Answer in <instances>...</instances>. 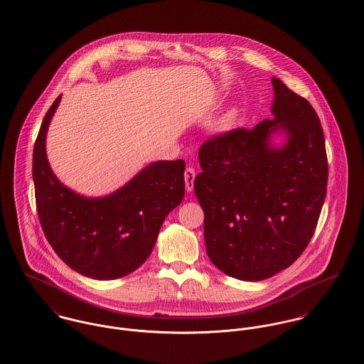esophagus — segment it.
<instances>
[{"instance_id":"34e87169","label":"esophagus","mask_w":364,"mask_h":364,"mask_svg":"<svg viewBox=\"0 0 364 364\" xmlns=\"http://www.w3.org/2000/svg\"><path fill=\"white\" fill-rule=\"evenodd\" d=\"M184 178H186V188H187V191H193V188H194V178H196V168L193 166H188L186 168Z\"/></svg>"}]
</instances>
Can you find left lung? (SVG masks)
Wrapping results in <instances>:
<instances>
[{
  "label": "left lung",
  "instance_id": "left-lung-1",
  "mask_svg": "<svg viewBox=\"0 0 364 364\" xmlns=\"http://www.w3.org/2000/svg\"><path fill=\"white\" fill-rule=\"evenodd\" d=\"M274 120L213 135L200 148L194 190L203 209L206 252L240 281H264L290 267L311 240L326 196L328 161L313 106L272 78ZM288 135L281 149L270 135Z\"/></svg>",
  "mask_w": 364,
  "mask_h": 364
}]
</instances>
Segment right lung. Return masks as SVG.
<instances>
[{
  "mask_svg": "<svg viewBox=\"0 0 364 364\" xmlns=\"http://www.w3.org/2000/svg\"><path fill=\"white\" fill-rule=\"evenodd\" d=\"M61 95L46 113L33 148L36 209L55 254L87 278L109 281L151 255L164 218L184 198L186 162L159 161L105 198H85L63 186L46 156V134Z\"/></svg>",
  "mask_w": 364,
  "mask_h": 364,
  "instance_id": "right-lung-1",
  "label": "right lung"
}]
</instances>
